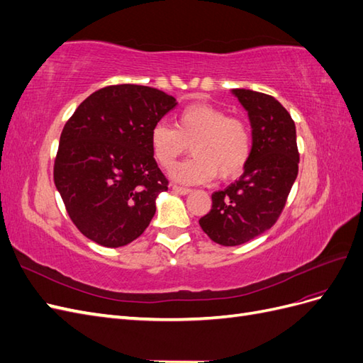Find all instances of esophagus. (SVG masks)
<instances>
[{
	"label": "esophagus",
	"instance_id": "34e87169",
	"mask_svg": "<svg viewBox=\"0 0 363 363\" xmlns=\"http://www.w3.org/2000/svg\"><path fill=\"white\" fill-rule=\"evenodd\" d=\"M172 191H174L175 194H180V195H186V194L191 192L189 188H183V186H177V184L172 186Z\"/></svg>",
	"mask_w": 363,
	"mask_h": 363
}]
</instances>
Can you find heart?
Returning <instances> with one entry per match:
<instances>
[{
	"mask_svg": "<svg viewBox=\"0 0 363 363\" xmlns=\"http://www.w3.org/2000/svg\"><path fill=\"white\" fill-rule=\"evenodd\" d=\"M194 157L174 169L183 183L232 180L244 172L252 152V135L245 119L228 116L211 104H191L177 113L174 127L157 123L150 131V147L163 169H172L186 151Z\"/></svg>",
	"mask_w": 363,
	"mask_h": 363,
	"instance_id": "obj_1",
	"label": "heart"
}]
</instances>
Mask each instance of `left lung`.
Listing matches in <instances>:
<instances>
[{"instance_id":"left-lung-1","label":"left lung","mask_w":363,"mask_h":363,"mask_svg":"<svg viewBox=\"0 0 363 363\" xmlns=\"http://www.w3.org/2000/svg\"><path fill=\"white\" fill-rule=\"evenodd\" d=\"M233 94L250 116L252 152L239 180L213 192L211 212L200 218L203 232L224 247L245 244L277 223L300 163L295 124L286 108L262 92Z\"/></svg>"}]
</instances>
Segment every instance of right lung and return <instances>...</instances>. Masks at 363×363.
I'll use <instances>...</instances> for the list:
<instances>
[{
  "label": "right lung",
  "mask_w": 363,
  "mask_h": 363,
  "mask_svg": "<svg viewBox=\"0 0 363 363\" xmlns=\"http://www.w3.org/2000/svg\"><path fill=\"white\" fill-rule=\"evenodd\" d=\"M177 106L155 87L113 84L91 94L65 124L54 183L74 225L118 248L139 238L168 191L150 147V131Z\"/></svg>",
  "instance_id": "add662e5"
}]
</instances>
